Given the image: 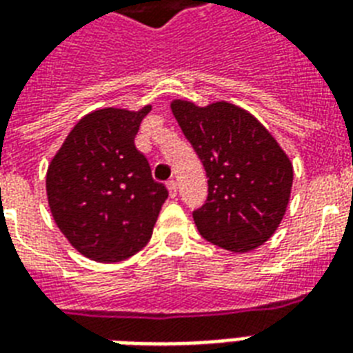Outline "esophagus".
<instances>
[{
  "mask_svg": "<svg viewBox=\"0 0 353 353\" xmlns=\"http://www.w3.org/2000/svg\"><path fill=\"white\" fill-rule=\"evenodd\" d=\"M166 187H168L170 198H176V196H177V183L172 179V181H168V185H166Z\"/></svg>",
  "mask_w": 353,
  "mask_h": 353,
  "instance_id": "34e87169",
  "label": "esophagus"
}]
</instances>
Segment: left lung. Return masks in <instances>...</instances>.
Masks as SVG:
<instances>
[{
    "mask_svg": "<svg viewBox=\"0 0 353 353\" xmlns=\"http://www.w3.org/2000/svg\"><path fill=\"white\" fill-rule=\"evenodd\" d=\"M172 113L201 159L209 196L194 221L205 240L249 252L279 229L290 203L293 165L254 115L231 102L172 101Z\"/></svg>",
    "mask_w": 353,
    "mask_h": 353,
    "instance_id": "8db88e82",
    "label": "left lung"
}]
</instances>
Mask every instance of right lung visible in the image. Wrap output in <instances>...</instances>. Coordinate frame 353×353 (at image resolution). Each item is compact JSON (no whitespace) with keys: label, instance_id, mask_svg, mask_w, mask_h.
Returning a JSON list of instances; mask_svg holds the SVG:
<instances>
[{"label":"right lung","instance_id":"right-lung-1","mask_svg":"<svg viewBox=\"0 0 353 353\" xmlns=\"http://www.w3.org/2000/svg\"><path fill=\"white\" fill-rule=\"evenodd\" d=\"M150 110L148 104L139 112L88 113L47 168L52 220L80 254L95 262H122L141 251L168 198L133 143Z\"/></svg>","mask_w":353,"mask_h":353}]
</instances>
